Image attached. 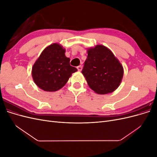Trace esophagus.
Masks as SVG:
<instances>
[{
  "label": "esophagus",
  "mask_w": 157,
  "mask_h": 157,
  "mask_svg": "<svg viewBox=\"0 0 157 157\" xmlns=\"http://www.w3.org/2000/svg\"><path fill=\"white\" fill-rule=\"evenodd\" d=\"M77 69H78V71H82V65H79V66H78V67H77Z\"/></svg>",
  "instance_id": "esophagus-1"
}]
</instances>
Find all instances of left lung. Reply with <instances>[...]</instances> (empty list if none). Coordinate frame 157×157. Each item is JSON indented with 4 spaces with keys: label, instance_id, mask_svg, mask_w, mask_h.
<instances>
[{
    "label": "left lung",
    "instance_id": "8db88e82",
    "mask_svg": "<svg viewBox=\"0 0 157 157\" xmlns=\"http://www.w3.org/2000/svg\"><path fill=\"white\" fill-rule=\"evenodd\" d=\"M82 73L89 87L99 94L111 93L119 86L123 67L113 52L102 45L88 50Z\"/></svg>",
    "mask_w": 157,
    "mask_h": 157
}]
</instances>
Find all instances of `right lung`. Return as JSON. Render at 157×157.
<instances>
[{"label": "right lung", "mask_w": 157, "mask_h": 157, "mask_svg": "<svg viewBox=\"0 0 157 157\" xmlns=\"http://www.w3.org/2000/svg\"><path fill=\"white\" fill-rule=\"evenodd\" d=\"M59 44H52L42 51L32 68L35 83L42 90L55 92L67 83L77 68L70 65V59Z\"/></svg>", "instance_id": "add662e5"}]
</instances>
